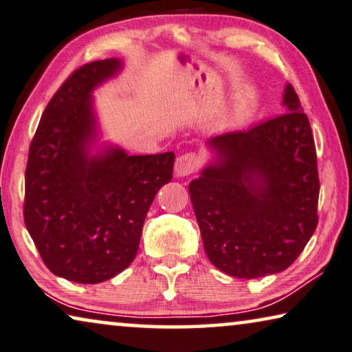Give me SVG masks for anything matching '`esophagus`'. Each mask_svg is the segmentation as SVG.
<instances>
[{"mask_svg": "<svg viewBox=\"0 0 352 352\" xmlns=\"http://www.w3.org/2000/svg\"><path fill=\"white\" fill-rule=\"evenodd\" d=\"M198 166H200V157L195 152H186V154H182L176 159L175 171L177 176H188L192 173H195Z\"/></svg>", "mask_w": 352, "mask_h": 352, "instance_id": "1", "label": "esophagus"}]
</instances>
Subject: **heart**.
<instances>
[{
  "label": "heart",
  "instance_id": "obj_1",
  "mask_svg": "<svg viewBox=\"0 0 352 352\" xmlns=\"http://www.w3.org/2000/svg\"><path fill=\"white\" fill-rule=\"evenodd\" d=\"M252 103H254V96L251 94H248V91H241V94H238L235 96V100H233V104L230 109V120L236 122V120H241L244 116H248V113L252 108Z\"/></svg>",
  "mask_w": 352,
  "mask_h": 352
}]
</instances>
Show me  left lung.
Instances as JSON below:
<instances>
[{
    "label": "left lung",
    "instance_id": "obj_1",
    "mask_svg": "<svg viewBox=\"0 0 352 352\" xmlns=\"http://www.w3.org/2000/svg\"><path fill=\"white\" fill-rule=\"evenodd\" d=\"M283 104L281 116L208 141L216 164L188 184L206 256L230 276L283 272L318 227L311 125L290 84Z\"/></svg>",
    "mask_w": 352,
    "mask_h": 352
}]
</instances>
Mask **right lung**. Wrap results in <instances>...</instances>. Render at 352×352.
Here are the masks:
<instances>
[{
    "label": "right lung",
    "mask_w": 352,
    "mask_h": 352,
    "mask_svg": "<svg viewBox=\"0 0 352 352\" xmlns=\"http://www.w3.org/2000/svg\"><path fill=\"white\" fill-rule=\"evenodd\" d=\"M120 68L117 58L98 60L65 80L41 117L25 170L30 236L50 272L80 284L108 281L133 262L146 214L173 177V152L89 154L96 135L91 90Z\"/></svg>",
    "instance_id": "right-lung-1"
}]
</instances>
